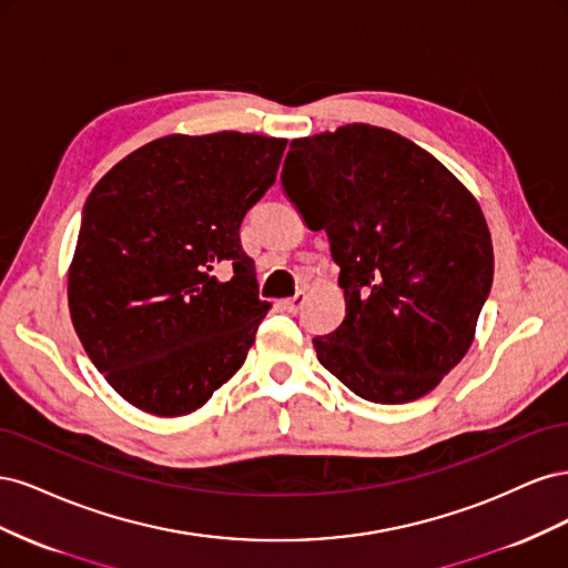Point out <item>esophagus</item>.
I'll return each instance as SVG.
<instances>
[{
	"label": "esophagus",
	"mask_w": 568,
	"mask_h": 568,
	"mask_svg": "<svg viewBox=\"0 0 568 568\" xmlns=\"http://www.w3.org/2000/svg\"><path fill=\"white\" fill-rule=\"evenodd\" d=\"M303 303H305V294H296L294 298H288V301H284V307L288 313H298L301 307H303Z\"/></svg>",
	"instance_id": "34e87169"
}]
</instances>
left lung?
Listing matches in <instances>:
<instances>
[{"instance_id": "obj_1", "label": "left lung", "mask_w": 568, "mask_h": 568, "mask_svg": "<svg viewBox=\"0 0 568 568\" xmlns=\"http://www.w3.org/2000/svg\"><path fill=\"white\" fill-rule=\"evenodd\" d=\"M282 184L341 267L346 317L313 338L322 367L369 403L434 390L467 355L493 284L469 189L415 142L365 123L291 142Z\"/></svg>"}]
</instances>
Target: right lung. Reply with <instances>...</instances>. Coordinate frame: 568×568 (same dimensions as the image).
Here are the masks:
<instances>
[{
  "instance_id": "obj_1",
  "label": "right lung",
  "mask_w": 568,
  "mask_h": 568,
  "mask_svg": "<svg viewBox=\"0 0 568 568\" xmlns=\"http://www.w3.org/2000/svg\"><path fill=\"white\" fill-rule=\"evenodd\" d=\"M284 149L263 134H168L92 189L68 307L94 367L134 407L189 415L244 365L270 303L239 227Z\"/></svg>"
}]
</instances>
